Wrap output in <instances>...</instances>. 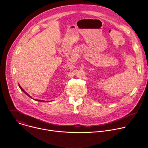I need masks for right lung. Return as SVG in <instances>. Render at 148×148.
Returning <instances> with one entry per match:
<instances>
[{"label":"right lung","mask_w":148,"mask_h":148,"mask_svg":"<svg viewBox=\"0 0 148 148\" xmlns=\"http://www.w3.org/2000/svg\"><path fill=\"white\" fill-rule=\"evenodd\" d=\"M18 86H19V87H20V90H22V91L23 92H25V94H26L27 96H29L30 98H32V97H31V96H30L29 94H27V92H26L25 91H24V90H23V89L22 87H20V85H18ZM34 100H35V101H41V102L43 101V102H46V101H43V100H39V99H38H38H34Z\"/></svg>","instance_id":"obj_1"}]
</instances>
